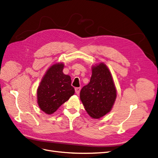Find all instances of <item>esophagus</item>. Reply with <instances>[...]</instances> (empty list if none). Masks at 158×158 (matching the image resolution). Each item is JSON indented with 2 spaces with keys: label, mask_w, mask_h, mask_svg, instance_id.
Returning a JSON list of instances; mask_svg holds the SVG:
<instances>
[{
  "label": "esophagus",
  "mask_w": 158,
  "mask_h": 158,
  "mask_svg": "<svg viewBox=\"0 0 158 158\" xmlns=\"http://www.w3.org/2000/svg\"><path fill=\"white\" fill-rule=\"evenodd\" d=\"M75 90L76 94H79V92H80V90H81V88H80V87H76V88L75 89Z\"/></svg>",
  "instance_id": "1"
}]
</instances>
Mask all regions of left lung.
Instances as JSON below:
<instances>
[{
  "label": "left lung",
  "instance_id": "left-lung-1",
  "mask_svg": "<svg viewBox=\"0 0 158 158\" xmlns=\"http://www.w3.org/2000/svg\"><path fill=\"white\" fill-rule=\"evenodd\" d=\"M116 98V89L109 68L104 63L92 67L88 85L80 92L85 110L93 118H100L110 111Z\"/></svg>",
  "mask_w": 158,
  "mask_h": 158
}]
</instances>
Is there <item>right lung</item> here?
<instances>
[{
  "label": "right lung",
  "instance_id": "obj_1",
  "mask_svg": "<svg viewBox=\"0 0 158 158\" xmlns=\"http://www.w3.org/2000/svg\"><path fill=\"white\" fill-rule=\"evenodd\" d=\"M63 63L51 66L44 75L37 90L40 109L48 114L54 113L75 93L70 76L64 74Z\"/></svg>",
  "mask_w": 158,
  "mask_h": 158
}]
</instances>
